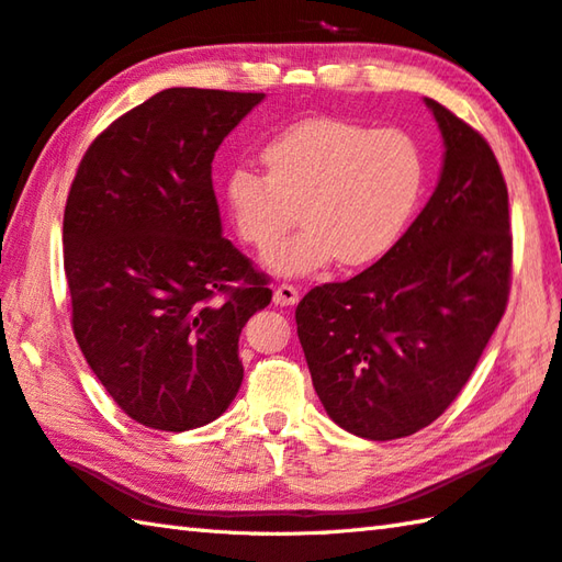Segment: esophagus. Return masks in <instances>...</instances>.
I'll return each mask as SVG.
<instances>
[{
	"label": "esophagus",
	"mask_w": 562,
	"mask_h": 562,
	"mask_svg": "<svg viewBox=\"0 0 562 562\" xmlns=\"http://www.w3.org/2000/svg\"><path fill=\"white\" fill-rule=\"evenodd\" d=\"M272 300L274 304H280V307H292V304L300 302V290L292 288V284H278Z\"/></svg>",
	"instance_id": "34e87169"
}]
</instances>
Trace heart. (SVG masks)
I'll use <instances>...</instances> for the list:
<instances>
[{
    "label": "heart",
    "instance_id": "obj_1",
    "mask_svg": "<svg viewBox=\"0 0 562 562\" xmlns=\"http://www.w3.org/2000/svg\"><path fill=\"white\" fill-rule=\"evenodd\" d=\"M268 175L236 167L223 201L236 236L268 248L296 217L305 228L262 255L280 278H304L339 258L349 268L395 246L420 201L425 165L403 130H369L314 117L280 132L262 149Z\"/></svg>",
    "mask_w": 562,
    "mask_h": 562
}]
</instances>
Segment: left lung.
Listing matches in <instances>:
<instances>
[{
    "instance_id": "1",
    "label": "left lung",
    "mask_w": 562,
    "mask_h": 562,
    "mask_svg": "<svg viewBox=\"0 0 562 562\" xmlns=\"http://www.w3.org/2000/svg\"><path fill=\"white\" fill-rule=\"evenodd\" d=\"M445 155L430 201L379 262L297 304L326 415L385 442L437 420L502 322L512 280L508 191L492 147L435 100Z\"/></svg>"
}]
</instances>
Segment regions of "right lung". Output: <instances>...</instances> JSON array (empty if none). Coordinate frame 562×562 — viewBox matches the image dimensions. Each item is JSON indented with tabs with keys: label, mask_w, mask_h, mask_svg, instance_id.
<instances>
[{
	"label": "right lung",
	"mask_w": 562,
	"mask_h": 562,
	"mask_svg": "<svg viewBox=\"0 0 562 562\" xmlns=\"http://www.w3.org/2000/svg\"><path fill=\"white\" fill-rule=\"evenodd\" d=\"M262 100L161 90L88 147L70 187L74 334L112 401L151 430L226 413L243 383V326L272 300L265 274L223 238L211 181L221 142Z\"/></svg>",
	"instance_id": "right-lung-1"
}]
</instances>
